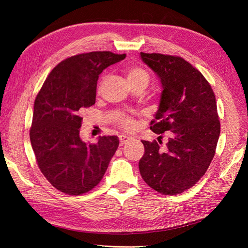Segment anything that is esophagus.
<instances>
[{
    "label": "esophagus",
    "instance_id": "esophagus-1",
    "mask_svg": "<svg viewBox=\"0 0 248 248\" xmlns=\"http://www.w3.org/2000/svg\"><path fill=\"white\" fill-rule=\"evenodd\" d=\"M131 140V138L127 135H120L119 136V141H120V146H124V144H127L128 141Z\"/></svg>",
    "mask_w": 248,
    "mask_h": 248
}]
</instances>
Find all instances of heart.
I'll return each mask as SVG.
<instances>
[{"mask_svg": "<svg viewBox=\"0 0 248 248\" xmlns=\"http://www.w3.org/2000/svg\"><path fill=\"white\" fill-rule=\"evenodd\" d=\"M125 78H127V81L129 85L134 83H145L148 84L149 82V76L144 69H141L140 67H131L125 70ZM120 124L121 127L125 130H132L135 127V123L132 118L128 117V116H124L120 119Z\"/></svg>", "mask_w": 248, "mask_h": 248, "instance_id": "heart-1", "label": "heart"}]
</instances>
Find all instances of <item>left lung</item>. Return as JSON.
Listing matches in <instances>:
<instances>
[{
  "label": "left lung",
  "mask_w": 248,
  "mask_h": 248,
  "mask_svg": "<svg viewBox=\"0 0 248 248\" xmlns=\"http://www.w3.org/2000/svg\"><path fill=\"white\" fill-rule=\"evenodd\" d=\"M140 59L157 76L162 93L150 129L170 131L164 150L141 140V178L164 195H177L199 181L210 166L220 133L215 94L202 72L182 57L143 53Z\"/></svg>",
  "instance_id": "8db88e82"
}]
</instances>
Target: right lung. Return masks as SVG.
<instances>
[{
	"label": "right lung",
	"mask_w": 248,
	"mask_h": 248,
	"mask_svg": "<svg viewBox=\"0 0 248 248\" xmlns=\"http://www.w3.org/2000/svg\"><path fill=\"white\" fill-rule=\"evenodd\" d=\"M125 56L108 51L71 56L50 72L37 94L30 130L31 148L46 180L62 193L91 191L118 148L117 136H99L96 144L82 140L80 114L96 102L100 73Z\"/></svg>",
	"instance_id": "obj_1"
}]
</instances>
